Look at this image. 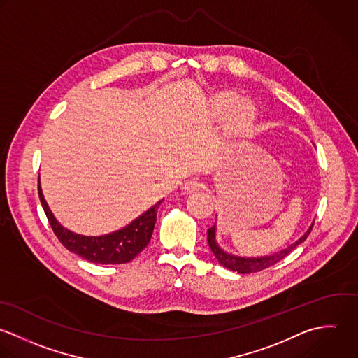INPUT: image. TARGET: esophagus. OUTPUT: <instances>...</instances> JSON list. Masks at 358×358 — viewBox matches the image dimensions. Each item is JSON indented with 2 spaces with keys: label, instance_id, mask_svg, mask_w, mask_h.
Here are the masks:
<instances>
[{
  "label": "esophagus",
  "instance_id": "obj_1",
  "mask_svg": "<svg viewBox=\"0 0 358 358\" xmlns=\"http://www.w3.org/2000/svg\"><path fill=\"white\" fill-rule=\"evenodd\" d=\"M201 188H202V184H201V181H199V180H196V178L188 180V181H185V182H184V185H182V191H184V192H187V194L196 192V191H199Z\"/></svg>",
  "mask_w": 358,
  "mask_h": 358
}]
</instances>
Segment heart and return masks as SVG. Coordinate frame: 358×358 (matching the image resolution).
<instances>
[{
	"label": "heart",
	"instance_id": "1",
	"mask_svg": "<svg viewBox=\"0 0 358 358\" xmlns=\"http://www.w3.org/2000/svg\"><path fill=\"white\" fill-rule=\"evenodd\" d=\"M238 101L236 93L227 92L220 94L215 101L216 114L222 115L227 108ZM255 120V108L248 101H240L233 107L230 114L226 118V132L231 138H245L251 134Z\"/></svg>",
	"mask_w": 358,
	"mask_h": 358
}]
</instances>
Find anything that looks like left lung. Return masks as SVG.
<instances>
[{"label": "left lung", "mask_w": 358, "mask_h": 358, "mask_svg": "<svg viewBox=\"0 0 358 358\" xmlns=\"http://www.w3.org/2000/svg\"><path fill=\"white\" fill-rule=\"evenodd\" d=\"M313 227H314V224L310 227V230L299 241L292 244L289 248H286V250H283V251H280L275 255H269V257H264V258H238V257H233V255L226 254L216 244V240H215L216 227L215 226L208 230V244H209L212 252L215 254L216 259L219 261V264H222L224 268H227L233 272H237V273H252V272H259V271H264L269 266H273L278 262H280L283 258H286L296 247H299L301 243H304L307 240Z\"/></svg>", "instance_id": "8db88e82"}]
</instances>
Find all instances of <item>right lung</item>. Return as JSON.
Instances as JSON below:
<instances>
[{
  "label": "right lung",
  "mask_w": 358,
  "mask_h": 358,
  "mask_svg": "<svg viewBox=\"0 0 358 358\" xmlns=\"http://www.w3.org/2000/svg\"><path fill=\"white\" fill-rule=\"evenodd\" d=\"M37 191L47 220L59 243L68 251L79 255L80 258L101 265L127 264L146 248L155 229L157 208L162 203V201L157 202L148 212L135 219L131 224L115 233L101 237H83L64 229L55 220L44 201V196L40 189V182Z\"/></svg>",
  "instance_id": "right-lung-1"
}]
</instances>
